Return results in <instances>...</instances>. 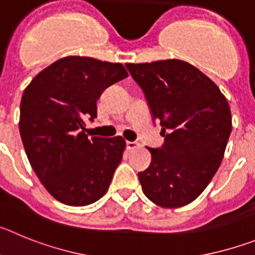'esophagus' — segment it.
<instances>
[{"instance_id":"esophagus-1","label":"esophagus","mask_w":255,"mask_h":255,"mask_svg":"<svg viewBox=\"0 0 255 255\" xmlns=\"http://www.w3.org/2000/svg\"><path fill=\"white\" fill-rule=\"evenodd\" d=\"M126 147H128L129 150H132L140 147V144H139L138 141H126Z\"/></svg>"}]
</instances>
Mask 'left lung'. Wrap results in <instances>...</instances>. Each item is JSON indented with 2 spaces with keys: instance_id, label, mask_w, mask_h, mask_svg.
I'll return each instance as SVG.
<instances>
[{
  "instance_id": "obj_1",
  "label": "left lung",
  "mask_w": 255,
  "mask_h": 255,
  "mask_svg": "<svg viewBox=\"0 0 255 255\" xmlns=\"http://www.w3.org/2000/svg\"><path fill=\"white\" fill-rule=\"evenodd\" d=\"M144 92L164 143L148 148L149 167L139 172L145 197L163 208L197 199L224 158L233 124L227 100L202 71L181 60L126 64Z\"/></svg>"
}]
</instances>
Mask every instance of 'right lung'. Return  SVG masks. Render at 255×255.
Listing matches in <instances>:
<instances>
[{
    "instance_id": "right-lung-1",
    "label": "right lung",
    "mask_w": 255,
    "mask_h": 255,
    "mask_svg": "<svg viewBox=\"0 0 255 255\" xmlns=\"http://www.w3.org/2000/svg\"><path fill=\"white\" fill-rule=\"evenodd\" d=\"M128 76L121 64L69 56L42 70L25 88L19 129L38 179L67 206L92 204L106 194L123 159L125 140L88 138L106 88Z\"/></svg>"
}]
</instances>
